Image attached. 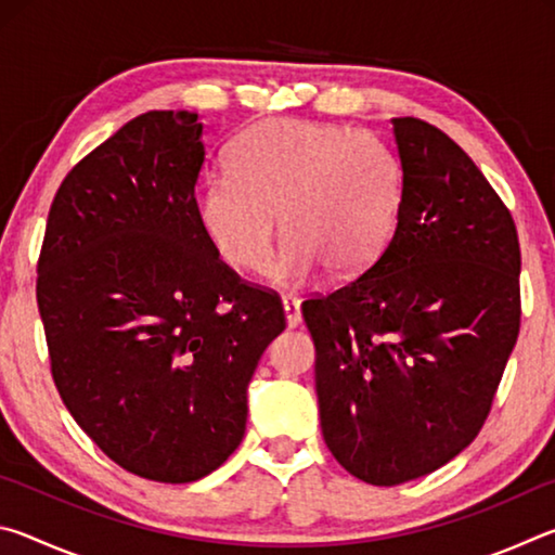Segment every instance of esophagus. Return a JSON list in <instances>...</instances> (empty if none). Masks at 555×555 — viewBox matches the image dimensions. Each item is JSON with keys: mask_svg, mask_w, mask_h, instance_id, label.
Returning <instances> with one entry per match:
<instances>
[{"mask_svg": "<svg viewBox=\"0 0 555 555\" xmlns=\"http://www.w3.org/2000/svg\"><path fill=\"white\" fill-rule=\"evenodd\" d=\"M284 315H286V325L288 327H298L304 315H300V306L294 296H284Z\"/></svg>", "mask_w": 555, "mask_h": 555, "instance_id": "esophagus-1", "label": "esophagus"}]
</instances>
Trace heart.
Here are the masks:
<instances>
[{"label":"heart","mask_w":555,"mask_h":555,"mask_svg":"<svg viewBox=\"0 0 555 555\" xmlns=\"http://www.w3.org/2000/svg\"><path fill=\"white\" fill-rule=\"evenodd\" d=\"M230 173L203 178L195 218L215 255L264 274L281 215L284 251L271 276L304 284L321 269L337 281L367 271L387 247L403 198L397 152L364 129L271 117L230 146Z\"/></svg>","instance_id":"obj_1"}]
</instances>
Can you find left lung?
<instances>
[{"label": "left lung", "instance_id": "left-lung-1", "mask_svg": "<svg viewBox=\"0 0 555 555\" xmlns=\"http://www.w3.org/2000/svg\"><path fill=\"white\" fill-rule=\"evenodd\" d=\"M391 125L403 166L397 230L364 274L300 306L325 446L377 487L434 473L473 443L521 325L509 208L438 127Z\"/></svg>", "mask_w": 555, "mask_h": 555}]
</instances>
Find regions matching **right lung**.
I'll return each mask as SVG.
<instances>
[{"label": "right lung", "instance_id": "1", "mask_svg": "<svg viewBox=\"0 0 555 555\" xmlns=\"http://www.w3.org/2000/svg\"><path fill=\"white\" fill-rule=\"evenodd\" d=\"M203 125L154 109L70 168L39 255L36 300L65 409L102 453L154 482H195L242 443L247 387L286 327L195 218Z\"/></svg>", "mask_w": 555, "mask_h": 555}]
</instances>
